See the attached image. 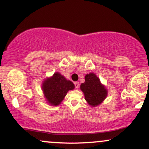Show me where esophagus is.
Wrapping results in <instances>:
<instances>
[{
  "mask_svg": "<svg viewBox=\"0 0 149 149\" xmlns=\"http://www.w3.org/2000/svg\"><path fill=\"white\" fill-rule=\"evenodd\" d=\"M74 84H75V86H76V88H78L79 87V85H80V84H79L78 82H76L74 83Z\"/></svg>",
  "mask_w": 149,
  "mask_h": 149,
  "instance_id": "1",
  "label": "esophagus"
}]
</instances>
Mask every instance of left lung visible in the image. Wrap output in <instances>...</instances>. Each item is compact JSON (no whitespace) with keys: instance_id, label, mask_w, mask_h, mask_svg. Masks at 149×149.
<instances>
[{"instance_id":"1","label":"left lung","mask_w":149,"mask_h":149,"mask_svg":"<svg viewBox=\"0 0 149 149\" xmlns=\"http://www.w3.org/2000/svg\"><path fill=\"white\" fill-rule=\"evenodd\" d=\"M85 82L80 85L86 101L92 107L100 104L107 95V91L100 83V79L93 73L86 75Z\"/></svg>"}]
</instances>
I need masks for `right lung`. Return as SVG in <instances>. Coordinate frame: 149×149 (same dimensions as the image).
Listing matches in <instances>:
<instances>
[{
  "label": "right lung",
  "instance_id": "right-lung-1",
  "mask_svg": "<svg viewBox=\"0 0 149 149\" xmlns=\"http://www.w3.org/2000/svg\"><path fill=\"white\" fill-rule=\"evenodd\" d=\"M74 86L72 82L67 80L61 73H55L52 77L45 80L42 88L48 102L57 106L61 104L67 92L73 89Z\"/></svg>",
  "mask_w": 149,
  "mask_h": 149
}]
</instances>
